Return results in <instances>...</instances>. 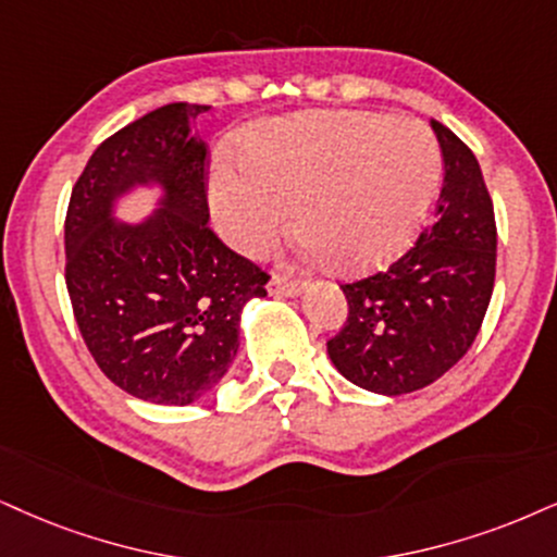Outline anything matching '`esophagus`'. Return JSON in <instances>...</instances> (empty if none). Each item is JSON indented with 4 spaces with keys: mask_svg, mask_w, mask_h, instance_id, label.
Here are the masks:
<instances>
[{
    "mask_svg": "<svg viewBox=\"0 0 557 557\" xmlns=\"http://www.w3.org/2000/svg\"><path fill=\"white\" fill-rule=\"evenodd\" d=\"M268 292L276 294V297H299L301 281H292L286 276H278V273H273L271 281H268Z\"/></svg>",
    "mask_w": 557,
    "mask_h": 557,
    "instance_id": "esophagus-1",
    "label": "esophagus"
}]
</instances>
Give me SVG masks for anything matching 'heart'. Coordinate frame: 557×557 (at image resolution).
<instances>
[{
	"label": "heart",
	"instance_id": "obj_1",
	"mask_svg": "<svg viewBox=\"0 0 557 557\" xmlns=\"http://www.w3.org/2000/svg\"><path fill=\"white\" fill-rule=\"evenodd\" d=\"M243 168L219 164L211 209L226 243L263 256L297 230L335 273L395 258L434 198L442 152L418 121L382 113H305L268 121L243 144Z\"/></svg>",
	"mask_w": 557,
	"mask_h": 557
}]
</instances>
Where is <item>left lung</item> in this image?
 <instances>
[{
  "label": "left lung",
  "instance_id": "1",
  "mask_svg": "<svg viewBox=\"0 0 557 557\" xmlns=\"http://www.w3.org/2000/svg\"><path fill=\"white\" fill-rule=\"evenodd\" d=\"M444 160L434 222L384 271L341 289L348 318L327 356L348 382L405 395L468 354L496 281V216L470 147L431 121Z\"/></svg>",
  "mask_w": 557,
  "mask_h": 557
}]
</instances>
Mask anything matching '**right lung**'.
Wrapping results in <instances>:
<instances>
[{
    "label": "right lung",
    "instance_id": "1",
    "mask_svg": "<svg viewBox=\"0 0 557 557\" xmlns=\"http://www.w3.org/2000/svg\"><path fill=\"white\" fill-rule=\"evenodd\" d=\"M206 106L170 102L95 149L69 198L66 289L82 338L123 393L190 405L216 387L239 348V314L265 297L268 273L209 226ZM136 184H160L161 209L139 225L112 206Z\"/></svg>",
    "mask_w": 557,
    "mask_h": 557
}]
</instances>
